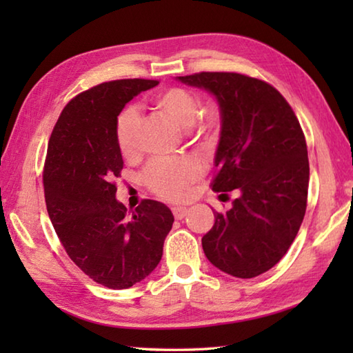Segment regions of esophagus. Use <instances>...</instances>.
<instances>
[{
    "label": "esophagus",
    "instance_id": "1",
    "mask_svg": "<svg viewBox=\"0 0 353 353\" xmlns=\"http://www.w3.org/2000/svg\"><path fill=\"white\" fill-rule=\"evenodd\" d=\"M187 213H188L187 207H174V208H172V214H174L176 219L185 218V216H187Z\"/></svg>",
    "mask_w": 353,
    "mask_h": 353
}]
</instances>
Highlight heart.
Instances as JSON below:
<instances>
[{"mask_svg":"<svg viewBox=\"0 0 353 353\" xmlns=\"http://www.w3.org/2000/svg\"><path fill=\"white\" fill-rule=\"evenodd\" d=\"M154 109L171 118L181 129H188L191 139L210 143L219 128V110L214 104L201 109L196 93L182 87H171L152 98ZM141 118L135 107H126L117 119V143L124 157H134L139 151ZM202 174V166L194 159L154 160L145 171L148 187L160 198L179 201L187 194L188 187Z\"/></svg>","mask_w":353,"mask_h":353,"instance_id":"b5f03b06","label":"heart"}]
</instances>
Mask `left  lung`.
I'll use <instances>...</instances> for the list:
<instances>
[{
	"instance_id": "left-lung-1",
	"label": "left lung",
	"mask_w": 353,
	"mask_h": 353,
	"mask_svg": "<svg viewBox=\"0 0 353 353\" xmlns=\"http://www.w3.org/2000/svg\"><path fill=\"white\" fill-rule=\"evenodd\" d=\"M177 81L216 98L221 134L212 190L240 193L230 210L214 212L202 249L225 274L260 276L282 260L305 216L310 165L301 124L282 94L255 77L202 71Z\"/></svg>"
}]
</instances>
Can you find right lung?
I'll list each match as a JSON object with an SVG mask.
<instances>
[{
  "instance_id": "1",
  "label": "right lung",
  "mask_w": 353,
  "mask_h": 353,
  "mask_svg": "<svg viewBox=\"0 0 353 353\" xmlns=\"http://www.w3.org/2000/svg\"><path fill=\"white\" fill-rule=\"evenodd\" d=\"M157 83L121 79L79 93L65 105L48 143L43 188L51 223L76 266L112 290L130 288L157 268L174 223L170 208L152 199L128 216L113 182L123 170L118 115Z\"/></svg>"
}]
</instances>
